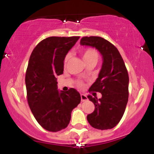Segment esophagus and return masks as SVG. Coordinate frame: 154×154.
Wrapping results in <instances>:
<instances>
[{"mask_svg": "<svg viewBox=\"0 0 154 154\" xmlns=\"http://www.w3.org/2000/svg\"><path fill=\"white\" fill-rule=\"evenodd\" d=\"M80 97H81V100L82 101H86V100H88V97L86 94H80Z\"/></svg>", "mask_w": 154, "mask_h": 154, "instance_id": "34e87169", "label": "esophagus"}]
</instances>
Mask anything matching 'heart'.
Listing matches in <instances>:
<instances>
[{
  "label": "heart",
  "mask_w": 154,
  "mask_h": 154,
  "mask_svg": "<svg viewBox=\"0 0 154 154\" xmlns=\"http://www.w3.org/2000/svg\"><path fill=\"white\" fill-rule=\"evenodd\" d=\"M81 56L84 63H86V62L88 61L97 62V59H98V54H97V52L95 50L92 49V48H86V49L83 50L81 51ZM70 58H71V54H68L66 56V57H65V65H66L68 63ZM78 86L80 87H82L83 86V83H79Z\"/></svg>",
  "instance_id": "b5f03b06"
}]
</instances>
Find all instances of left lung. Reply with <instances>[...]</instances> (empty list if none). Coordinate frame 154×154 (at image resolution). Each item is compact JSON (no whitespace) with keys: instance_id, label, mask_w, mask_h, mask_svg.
<instances>
[{"instance_id":"1","label":"left lung","mask_w":154,"mask_h":154,"mask_svg":"<svg viewBox=\"0 0 154 154\" xmlns=\"http://www.w3.org/2000/svg\"><path fill=\"white\" fill-rule=\"evenodd\" d=\"M80 45L97 49L103 59L98 77L88 90L101 93L102 97L87 96L94 104L87 120L95 129H112L122 119L128 101L129 76L125 64L117 48L103 38L83 37Z\"/></svg>"}]
</instances>
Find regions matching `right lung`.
<instances>
[{
	"instance_id": "1",
	"label": "right lung",
	"mask_w": 154,
	"mask_h": 154,
	"mask_svg": "<svg viewBox=\"0 0 154 154\" xmlns=\"http://www.w3.org/2000/svg\"><path fill=\"white\" fill-rule=\"evenodd\" d=\"M79 36H51L40 42L29 57L25 76L27 101L38 123L57 132L69 124L72 110L80 103L78 91H60L57 76L63 73L64 60Z\"/></svg>"
}]
</instances>
